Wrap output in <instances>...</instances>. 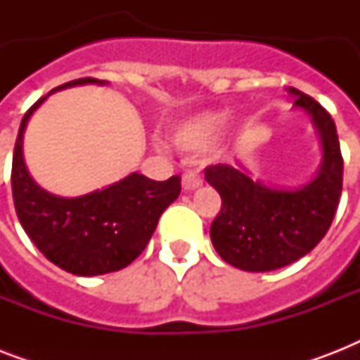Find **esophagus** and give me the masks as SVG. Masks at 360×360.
Wrapping results in <instances>:
<instances>
[{
	"instance_id": "1",
	"label": "esophagus",
	"mask_w": 360,
	"mask_h": 360,
	"mask_svg": "<svg viewBox=\"0 0 360 360\" xmlns=\"http://www.w3.org/2000/svg\"><path fill=\"white\" fill-rule=\"evenodd\" d=\"M203 181L200 179V175L194 174V172H186L183 175V181H181V185H183V191H196L202 186Z\"/></svg>"
}]
</instances>
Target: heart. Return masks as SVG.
Returning a JSON list of instances; mask_svg holds the SVG:
<instances>
[{"label": "heart", "mask_w": 360, "mask_h": 360, "mask_svg": "<svg viewBox=\"0 0 360 360\" xmlns=\"http://www.w3.org/2000/svg\"><path fill=\"white\" fill-rule=\"evenodd\" d=\"M224 124V114H214V112L196 114L175 124L172 129V140L175 146L185 151H202L213 143Z\"/></svg>", "instance_id": "obj_1"}]
</instances>
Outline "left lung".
I'll return each instance as SVG.
<instances>
[{"label": "left lung", "instance_id": "obj_1", "mask_svg": "<svg viewBox=\"0 0 360 360\" xmlns=\"http://www.w3.org/2000/svg\"><path fill=\"white\" fill-rule=\"evenodd\" d=\"M293 108L304 110L321 141L316 177L299 188H278L254 181L239 164H214L205 179L222 198L211 224L214 250L240 271L265 273L307 256L323 239L340 202L344 160L336 124L329 112L295 87Z\"/></svg>", "mask_w": 360, "mask_h": 360}]
</instances>
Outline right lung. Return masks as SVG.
<instances>
[{
	"instance_id": "1",
	"label": "right lung",
	"mask_w": 360,
	"mask_h": 360,
	"mask_svg": "<svg viewBox=\"0 0 360 360\" xmlns=\"http://www.w3.org/2000/svg\"><path fill=\"white\" fill-rule=\"evenodd\" d=\"M108 82L80 78L56 87L39 98L20 123L13 155V200L18 220L35 246L67 273L97 276L120 271L140 256L157 228L158 219L181 192V177L153 181L127 175L103 191L78 198H61L37 185L24 162L25 124L52 93L65 87Z\"/></svg>"
}]
</instances>
